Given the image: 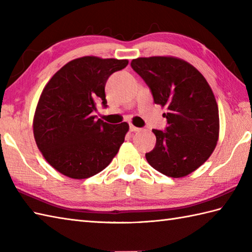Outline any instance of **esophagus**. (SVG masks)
Instances as JSON below:
<instances>
[{"label": "esophagus", "mask_w": 252, "mask_h": 252, "mask_svg": "<svg viewBox=\"0 0 252 252\" xmlns=\"http://www.w3.org/2000/svg\"><path fill=\"white\" fill-rule=\"evenodd\" d=\"M141 129L140 127H136V126H134L133 125H130V131L131 132H136V131H140Z\"/></svg>", "instance_id": "obj_1"}]
</instances>
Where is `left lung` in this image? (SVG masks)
<instances>
[{
  "mask_svg": "<svg viewBox=\"0 0 252 252\" xmlns=\"http://www.w3.org/2000/svg\"><path fill=\"white\" fill-rule=\"evenodd\" d=\"M131 67L165 107L168 126L153 130L156 145L148 163L170 178L191 173L210 157L219 138V109L210 85L190 63L175 57H141Z\"/></svg>",
  "mask_w": 252,
  "mask_h": 252,
  "instance_id": "1",
  "label": "left lung"
}]
</instances>
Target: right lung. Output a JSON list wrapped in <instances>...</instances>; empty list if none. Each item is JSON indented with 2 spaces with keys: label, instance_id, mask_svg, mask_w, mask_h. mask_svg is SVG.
<instances>
[{
  "label": "right lung",
  "instance_id": "1",
  "mask_svg": "<svg viewBox=\"0 0 252 252\" xmlns=\"http://www.w3.org/2000/svg\"><path fill=\"white\" fill-rule=\"evenodd\" d=\"M126 60L85 56L61 68L45 85L37 103L33 134L45 160L71 179H88L104 170L129 131L126 122L96 119V105L107 107L105 85Z\"/></svg>",
  "mask_w": 252,
  "mask_h": 252
}]
</instances>
